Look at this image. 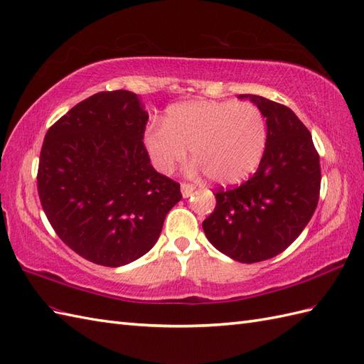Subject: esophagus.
Returning a JSON list of instances; mask_svg holds the SVG:
<instances>
[{
    "mask_svg": "<svg viewBox=\"0 0 364 364\" xmlns=\"http://www.w3.org/2000/svg\"><path fill=\"white\" fill-rule=\"evenodd\" d=\"M181 191H182V196L183 198H190L191 194H193V191H194V187L191 183H181Z\"/></svg>",
    "mask_w": 364,
    "mask_h": 364,
    "instance_id": "obj_1",
    "label": "esophagus"
}]
</instances>
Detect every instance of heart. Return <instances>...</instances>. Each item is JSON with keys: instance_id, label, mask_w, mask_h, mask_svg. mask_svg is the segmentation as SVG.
<instances>
[{"instance_id": "1", "label": "heart", "mask_w": 364, "mask_h": 364, "mask_svg": "<svg viewBox=\"0 0 364 364\" xmlns=\"http://www.w3.org/2000/svg\"><path fill=\"white\" fill-rule=\"evenodd\" d=\"M145 148L161 173H171L187 157L210 181L233 185L258 168L267 144V125L250 102L191 100L170 106L162 127L145 132Z\"/></svg>"}]
</instances>
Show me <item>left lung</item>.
Segmentation results:
<instances>
[{
	"label": "left lung",
	"instance_id": "left-lung-1",
	"mask_svg": "<svg viewBox=\"0 0 364 364\" xmlns=\"http://www.w3.org/2000/svg\"><path fill=\"white\" fill-rule=\"evenodd\" d=\"M250 99L267 123L258 170L235 188H218L215 211L203 220L208 241L230 258L252 264L284 252L314 216L321 166L312 136L287 106L259 95Z\"/></svg>",
	"mask_w": 364,
	"mask_h": 364
}]
</instances>
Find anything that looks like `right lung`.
<instances>
[{
    "label": "right lung",
    "mask_w": 364,
    "mask_h": 364,
    "mask_svg": "<svg viewBox=\"0 0 364 364\" xmlns=\"http://www.w3.org/2000/svg\"><path fill=\"white\" fill-rule=\"evenodd\" d=\"M148 112L129 91L77 103L44 137L37 187L58 237L105 267L139 259L157 242L181 185L157 173L144 144Z\"/></svg>",
    "instance_id": "add662e5"
}]
</instances>
